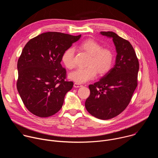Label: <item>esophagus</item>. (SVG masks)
Returning a JSON list of instances; mask_svg holds the SVG:
<instances>
[{"label": "esophagus", "mask_w": 158, "mask_h": 158, "mask_svg": "<svg viewBox=\"0 0 158 158\" xmlns=\"http://www.w3.org/2000/svg\"><path fill=\"white\" fill-rule=\"evenodd\" d=\"M82 85H81V84H79V83H77V82H75L74 84V87H76V88H77V87H82Z\"/></svg>", "instance_id": "obj_1"}]
</instances>
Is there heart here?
I'll return each mask as SVG.
<instances>
[{
  "label": "heart",
  "mask_w": 158,
  "mask_h": 158,
  "mask_svg": "<svg viewBox=\"0 0 158 158\" xmlns=\"http://www.w3.org/2000/svg\"><path fill=\"white\" fill-rule=\"evenodd\" d=\"M80 48L90 55L84 68H78L69 74V77L77 83H84L93 79L97 74L107 73L111 68L114 60V54L107 48H102L101 45L93 39H87L80 44ZM74 49L68 48L62 55V61L67 69L75 66Z\"/></svg>",
  "instance_id": "obj_1"
}]
</instances>
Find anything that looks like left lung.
Wrapping results in <instances>:
<instances>
[{"label": "left lung", "mask_w": 158, "mask_h": 158, "mask_svg": "<svg viewBox=\"0 0 158 158\" xmlns=\"http://www.w3.org/2000/svg\"><path fill=\"white\" fill-rule=\"evenodd\" d=\"M101 34L112 38L116 46V64L98 82L90 84L87 110L102 120L113 118L127 107L138 85L139 61L131 43L110 31Z\"/></svg>", "instance_id": "8db88e82"}]
</instances>
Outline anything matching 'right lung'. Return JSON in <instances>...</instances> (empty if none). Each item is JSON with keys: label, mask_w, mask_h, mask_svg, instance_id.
Masks as SVG:
<instances>
[{"label": "right lung", "mask_w": 158, "mask_h": 158, "mask_svg": "<svg viewBox=\"0 0 158 158\" xmlns=\"http://www.w3.org/2000/svg\"><path fill=\"white\" fill-rule=\"evenodd\" d=\"M81 37L48 32L26 44L17 62V88L33 114L47 118L61 109L66 93L74 84L66 79V70L60 64L62 55Z\"/></svg>", "instance_id": "obj_1"}]
</instances>
